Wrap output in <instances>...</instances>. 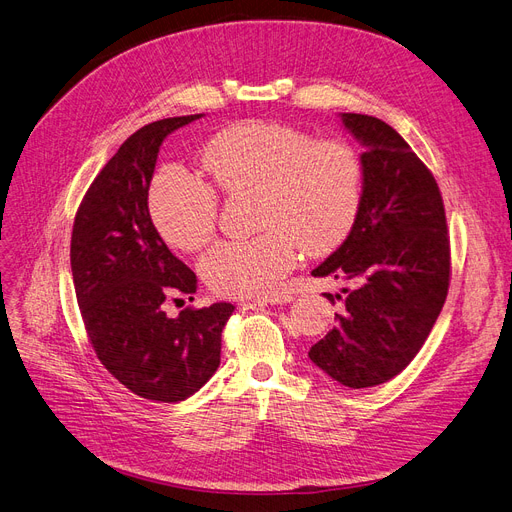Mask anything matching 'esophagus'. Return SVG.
Wrapping results in <instances>:
<instances>
[{"instance_id": "esophagus-1", "label": "esophagus", "mask_w": 512, "mask_h": 512, "mask_svg": "<svg viewBox=\"0 0 512 512\" xmlns=\"http://www.w3.org/2000/svg\"><path fill=\"white\" fill-rule=\"evenodd\" d=\"M262 304H285V302H292L294 296L290 292H273V294H264L256 298Z\"/></svg>"}]
</instances>
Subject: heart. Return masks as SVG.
I'll return each instance as SVG.
<instances>
[{"mask_svg": "<svg viewBox=\"0 0 512 512\" xmlns=\"http://www.w3.org/2000/svg\"><path fill=\"white\" fill-rule=\"evenodd\" d=\"M203 172L168 166L155 174L149 212L159 235L182 252L212 241L218 195L256 193L258 233L220 241L201 258V275L220 296L275 290L298 262V250L323 256L353 231L363 201V163L349 142L279 121H241L214 134L201 153Z\"/></svg>", "mask_w": 512, "mask_h": 512, "instance_id": "1", "label": "heart"}]
</instances>
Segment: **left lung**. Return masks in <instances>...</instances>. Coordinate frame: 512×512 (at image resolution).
<instances>
[{
    "label": "left lung",
    "mask_w": 512,
    "mask_h": 512,
    "mask_svg": "<svg viewBox=\"0 0 512 512\" xmlns=\"http://www.w3.org/2000/svg\"><path fill=\"white\" fill-rule=\"evenodd\" d=\"M342 124L365 151L363 201L340 248L315 277L351 281L336 327L309 357L349 388L395 378L422 349L443 309L452 254L437 180L410 145L382 119L342 113Z\"/></svg>",
    "instance_id": "1"
}]
</instances>
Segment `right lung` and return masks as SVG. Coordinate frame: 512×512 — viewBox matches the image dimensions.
<instances>
[{
  "mask_svg": "<svg viewBox=\"0 0 512 512\" xmlns=\"http://www.w3.org/2000/svg\"><path fill=\"white\" fill-rule=\"evenodd\" d=\"M199 117L134 132L81 199L71 235L75 296L96 357L134 395L161 403L185 401L212 378L235 311L229 302L187 306L178 317L161 309L176 294H195L197 277L153 227L149 187L163 138Z\"/></svg>",
  "mask_w": 512,
  "mask_h": 512,
  "instance_id": "right-lung-1",
  "label": "right lung"
}]
</instances>
